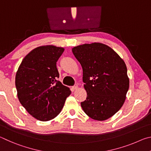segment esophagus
Listing matches in <instances>:
<instances>
[{
	"instance_id": "obj_1",
	"label": "esophagus",
	"mask_w": 151,
	"mask_h": 151,
	"mask_svg": "<svg viewBox=\"0 0 151 151\" xmlns=\"http://www.w3.org/2000/svg\"><path fill=\"white\" fill-rule=\"evenodd\" d=\"M78 85H75V86H73V89H75V90H76V89H77V88H78Z\"/></svg>"
}]
</instances>
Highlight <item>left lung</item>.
Returning <instances> with one entry per match:
<instances>
[{"label":"left lung","mask_w":151,"mask_h":151,"mask_svg":"<svg viewBox=\"0 0 151 151\" xmlns=\"http://www.w3.org/2000/svg\"><path fill=\"white\" fill-rule=\"evenodd\" d=\"M83 68L84 87L87 93L81 105L96 121L109 119L118 112L126 99L129 78L124 61L112 48L93 42L72 48Z\"/></svg>","instance_id":"obj_1"}]
</instances>
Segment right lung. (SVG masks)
Listing matches in <instances>:
<instances>
[{"mask_svg": "<svg viewBox=\"0 0 151 151\" xmlns=\"http://www.w3.org/2000/svg\"><path fill=\"white\" fill-rule=\"evenodd\" d=\"M65 48L41 46L30 51L20 64L15 77L20 104L36 119L55 118L70 95V88L60 81L57 62Z\"/></svg>", "mask_w": 151, "mask_h": 151, "instance_id": "add662e5", "label": "right lung"}]
</instances>
